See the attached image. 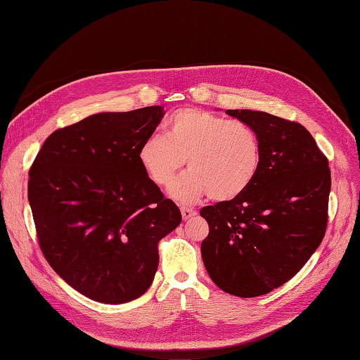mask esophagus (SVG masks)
<instances>
[{"instance_id":"esophagus-1","label":"esophagus","mask_w":360,"mask_h":360,"mask_svg":"<svg viewBox=\"0 0 360 360\" xmlns=\"http://www.w3.org/2000/svg\"><path fill=\"white\" fill-rule=\"evenodd\" d=\"M181 214L184 220H190L197 214V212L193 209H188V207H181Z\"/></svg>"}]
</instances>
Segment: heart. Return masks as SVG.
Returning <instances> with one entry per match:
<instances>
[{"instance_id": "obj_1", "label": "heart", "mask_w": 360, "mask_h": 360, "mask_svg": "<svg viewBox=\"0 0 360 360\" xmlns=\"http://www.w3.org/2000/svg\"><path fill=\"white\" fill-rule=\"evenodd\" d=\"M137 159L151 182L172 185L185 165L190 169L172 188L181 202L209 194L216 201L240 195L252 184L261 165V144L252 127L207 110H176L165 124V137L148 136Z\"/></svg>"}]
</instances>
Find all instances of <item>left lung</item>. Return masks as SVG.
<instances>
[{
    "instance_id": "obj_1",
    "label": "left lung",
    "mask_w": 360,
    "mask_h": 360,
    "mask_svg": "<svg viewBox=\"0 0 360 360\" xmlns=\"http://www.w3.org/2000/svg\"><path fill=\"white\" fill-rule=\"evenodd\" d=\"M226 113L254 128L261 165L240 195L201 209L209 223L201 257L223 292L255 297L285 285L319 247L331 175L304 125L261 110Z\"/></svg>"
}]
</instances>
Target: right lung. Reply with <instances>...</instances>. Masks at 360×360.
<instances>
[{"label":"right lung","mask_w":360,"mask_h":360,"mask_svg":"<svg viewBox=\"0 0 360 360\" xmlns=\"http://www.w3.org/2000/svg\"><path fill=\"white\" fill-rule=\"evenodd\" d=\"M163 115L162 106L94 113L52 132L30 167L29 204L45 258L102 304L146 293L158 243L182 220L137 159Z\"/></svg>","instance_id":"right-lung-1"}]
</instances>
